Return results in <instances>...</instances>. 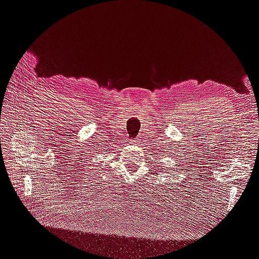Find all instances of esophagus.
<instances>
[{"instance_id":"1","label":"esophagus","mask_w":259,"mask_h":259,"mask_svg":"<svg viewBox=\"0 0 259 259\" xmlns=\"http://www.w3.org/2000/svg\"><path fill=\"white\" fill-rule=\"evenodd\" d=\"M132 143H133V144H137V143H138V140H137V139H133V140H132Z\"/></svg>"}]
</instances>
